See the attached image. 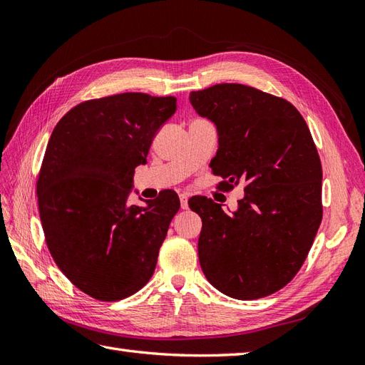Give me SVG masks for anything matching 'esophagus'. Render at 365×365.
Instances as JSON below:
<instances>
[{
    "label": "esophagus",
    "instance_id": "obj_1",
    "mask_svg": "<svg viewBox=\"0 0 365 365\" xmlns=\"http://www.w3.org/2000/svg\"><path fill=\"white\" fill-rule=\"evenodd\" d=\"M180 205L183 210H187L188 208V195H185V192H182L180 195Z\"/></svg>",
    "mask_w": 365,
    "mask_h": 365
}]
</instances>
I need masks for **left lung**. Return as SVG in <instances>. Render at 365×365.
Listing matches in <instances>:
<instances>
[{"mask_svg":"<svg viewBox=\"0 0 365 365\" xmlns=\"http://www.w3.org/2000/svg\"><path fill=\"white\" fill-rule=\"evenodd\" d=\"M218 131L212 173L222 190L245 185L235 212L204 196L188 200L202 220L197 252L215 289L235 299L281 290L304 263L320 227L322 163L306 120L290 102L237 83L191 92Z\"/></svg>","mask_w":365,"mask_h":365,"instance_id":"1","label":"left lung"}]
</instances>
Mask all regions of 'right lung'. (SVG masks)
<instances>
[{"mask_svg": "<svg viewBox=\"0 0 365 365\" xmlns=\"http://www.w3.org/2000/svg\"><path fill=\"white\" fill-rule=\"evenodd\" d=\"M175 108V97L143 92L89 100L72 108L50 136L37 178L46 246L68 281L92 298H127L157 267L180 200L166 191L133 205L128 196L135 168L145 165Z\"/></svg>", "mask_w": 365, "mask_h": 365, "instance_id": "obj_1", "label": "right lung"}]
</instances>
